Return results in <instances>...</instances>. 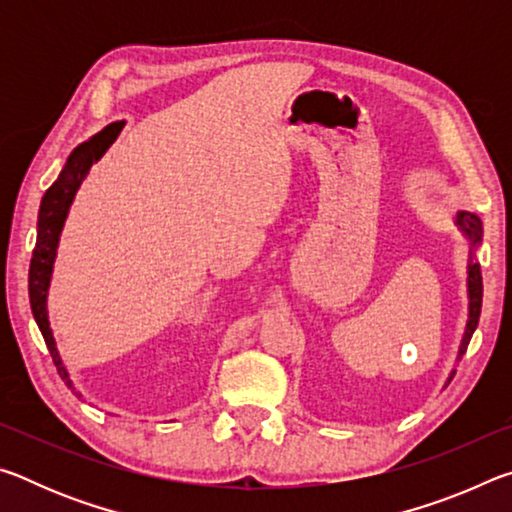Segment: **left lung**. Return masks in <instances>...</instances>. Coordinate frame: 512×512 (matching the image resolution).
I'll list each match as a JSON object with an SVG mask.
<instances>
[{
    "label": "left lung",
    "mask_w": 512,
    "mask_h": 512,
    "mask_svg": "<svg viewBox=\"0 0 512 512\" xmlns=\"http://www.w3.org/2000/svg\"><path fill=\"white\" fill-rule=\"evenodd\" d=\"M456 221L461 228L470 235L472 246H476L481 241V219L476 214L470 212H458ZM467 291H470V320H467V329L461 343V357L467 350V343H470L472 334L476 325H479V316H481V298H483V282H481V266L479 264H470V277H467Z\"/></svg>",
    "instance_id": "8db88e82"
}]
</instances>
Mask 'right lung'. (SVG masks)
Returning a JSON list of instances; mask_svg holds the SVG:
<instances>
[{
	"instance_id": "add662e5",
	"label": "right lung",
	"mask_w": 512,
	"mask_h": 512,
	"mask_svg": "<svg viewBox=\"0 0 512 512\" xmlns=\"http://www.w3.org/2000/svg\"><path fill=\"white\" fill-rule=\"evenodd\" d=\"M124 128V121H115V124H108L101 133H97L92 140L83 142L79 149L69 155L63 173H60L54 185L47 189V194L42 196L40 212H38V239L36 248H33L31 257V268H29V300H31V311L33 318L42 332V339H45L51 359L56 363L58 375L67 381V386L72 388V381L67 377V370L63 368V361L58 357L54 336H51L49 320H47V289H49V277L51 268H54V257L58 248V235L63 230L65 216L69 205L74 201V194L83 178L88 176L92 164L97 162L103 153H106L108 146L117 140V135Z\"/></svg>"
}]
</instances>
